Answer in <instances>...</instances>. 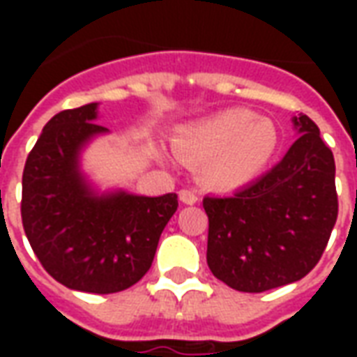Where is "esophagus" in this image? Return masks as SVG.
Returning a JSON list of instances; mask_svg holds the SVG:
<instances>
[{
	"instance_id": "34e87169",
	"label": "esophagus",
	"mask_w": 357,
	"mask_h": 357,
	"mask_svg": "<svg viewBox=\"0 0 357 357\" xmlns=\"http://www.w3.org/2000/svg\"><path fill=\"white\" fill-rule=\"evenodd\" d=\"M179 201L183 204H195V202H199V193L195 189H181L179 191Z\"/></svg>"
}]
</instances>
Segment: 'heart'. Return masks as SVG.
<instances>
[{
    "mask_svg": "<svg viewBox=\"0 0 357 357\" xmlns=\"http://www.w3.org/2000/svg\"><path fill=\"white\" fill-rule=\"evenodd\" d=\"M277 143L271 120L248 109H227L181 128L174 137V151L183 162L201 164L202 183L229 191L247 185L268 168Z\"/></svg>",
    "mask_w": 357,
    "mask_h": 357,
    "instance_id": "obj_1",
    "label": "heart"
}]
</instances>
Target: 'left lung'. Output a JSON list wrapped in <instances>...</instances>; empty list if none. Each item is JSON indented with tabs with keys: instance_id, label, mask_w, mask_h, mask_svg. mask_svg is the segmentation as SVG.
I'll list each match as a JSON object with an SVG mask.
<instances>
[{
	"instance_id": "8db88e82",
	"label": "left lung",
	"mask_w": 357,
	"mask_h": 357,
	"mask_svg": "<svg viewBox=\"0 0 357 357\" xmlns=\"http://www.w3.org/2000/svg\"><path fill=\"white\" fill-rule=\"evenodd\" d=\"M300 137L268 174L229 197H204L210 271L241 292L294 283L319 262L337 224L335 158L300 112Z\"/></svg>"
}]
</instances>
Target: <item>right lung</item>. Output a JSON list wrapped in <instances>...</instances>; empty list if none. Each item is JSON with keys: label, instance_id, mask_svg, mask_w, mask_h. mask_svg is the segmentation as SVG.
<instances>
[{"label": "right lung", "instance_id": "obj_1", "mask_svg": "<svg viewBox=\"0 0 357 357\" xmlns=\"http://www.w3.org/2000/svg\"><path fill=\"white\" fill-rule=\"evenodd\" d=\"M95 118L97 102H89L43 126L22 172L20 216L30 247L55 281L110 294L147 273L178 195H95L78 168L82 147L107 132Z\"/></svg>", "mask_w": 357, "mask_h": 357}]
</instances>
